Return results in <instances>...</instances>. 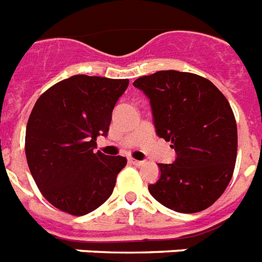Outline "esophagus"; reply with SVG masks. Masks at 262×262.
Returning a JSON list of instances; mask_svg holds the SVG:
<instances>
[{"label":"esophagus","mask_w":262,"mask_h":262,"mask_svg":"<svg viewBox=\"0 0 262 262\" xmlns=\"http://www.w3.org/2000/svg\"><path fill=\"white\" fill-rule=\"evenodd\" d=\"M129 162H130V164H133V165H141V164H143V161L135 160V158H129Z\"/></svg>","instance_id":"obj_1"}]
</instances>
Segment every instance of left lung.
I'll use <instances>...</instances> for the list:
<instances>
[{"mask_svg": "<svg viewBox=\"0 0 262 262\" xmlns=\"http://www.w3.org/2000/svg\"><path fill=\"white\" fill-rule=\"evenodd\" d=\"M133 86L150 100L157 135L176 151L173 164H158L151 195L176 212L208 208L229 185L237 156V126L226 97L189 72H156Z\"/></svg>", "mask_w": 262, "mask_h": 262, "instance_id": "1", "label": "left lung"}]
</instances>
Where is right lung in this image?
Instances as JSON below:
<instances>
[{
	"label": "right lung",
	"instance_id": "obj_1",
	"mask_svg": "<svg viewBox=\"0 0 262 262\" xmlns=\"http://www.w3.org/2000/svg\"><path fill=\"white\" fill-rule=\"evenodd\" d=\"M127 86V79L75 75L50 87L33 106L26 160L44 199L58 210L86 215L112 194L127 161L93 150L110 130L112 110Z\"/></svg>",
	"mask_w": 262,
	"mask_h": 262
}]
</instances>
